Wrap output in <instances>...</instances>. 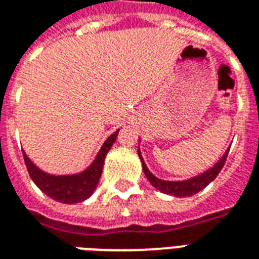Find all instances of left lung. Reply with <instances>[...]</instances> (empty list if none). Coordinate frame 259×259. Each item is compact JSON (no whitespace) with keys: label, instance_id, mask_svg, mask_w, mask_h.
<instances>
[{"label":"left lung","instance_id":"obj_1","mask_svg":"<svg viewBox=\"0 0 259 259\" xmlns=\"http://www.w3.org/2000/svg\"><path fill=\"white\" fill-rule=\"evenodd\" d=\"M229 148L225 151V154L222 155V158L218 161L212 168H209L205 172H202L201 175H197L194 178H190L187 180H180V182H174V180H163L159 179L157 176L150 172V169L147 168L144 159L141 157V152L139 150V157H140L141 165H143V170H144V175L147 176L148 182L151 183L157 190H159L161 193H165V194L175 195V197H190V195L197 194L198 191H201L204 187L211 183L212 180L217 178L219 172L222 170L223 165H225V161H226V157H228Z\"/></svg>","mask_w":259,"mask_h":259}]
</instances>
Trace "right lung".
Here are the masks:
<instances>
[{
  "label": "right lung",
  "instance_id": "1",
  "mask_svg": "<svg viewBox=\"0 0 259 259\" xmlns=\"http://www.w3.org/2000/svg\"><path fill=\"white\" fill-rule=\"evenodd\" d=\"M119 130L108 137L104 141L101 150L98 151L94 161L91 162L89 168L81 170L79 174L73 175H51L44 172L42 169L36 166V163L31 162L27 154L23 152L26 168L30 175L31 180L36 183L40 190L47 194L50 198L62 202V204H77L83 202L90 197L96 190L98 180L101 178L102 166L107 157L109 148L116 140Z\"/></svg>",
  "mask_w": 259,
  "mask_h": 259
}]
</instances>
